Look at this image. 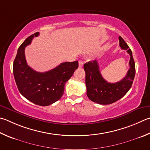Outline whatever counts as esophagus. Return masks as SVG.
I'll list each match as a JSON object with an SVG mask.
<instances>
[{"mask_svg":"<svg viewBox=\"0 0 150 150\" xmlns=\"http://www.w3.org/2000/svg\"><path fill=\"white\" fill-rule=\"evenodd\" d=\"M83 62L80 60L79 62V67H83Z\"/></svg>","mask_w":150,"mask_h":150,"instance_id":"1","label":"esophagus"}]
</instances>
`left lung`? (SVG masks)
Wrapping results in <instances>:
<instances>
[{
    "instance_id": "8db88e82",
    "label": "left lung",
    "mask_w": 150,
    "mask_h": 150,
    "mask_svg": "<svg viewBox=\"0 0 150 150\" xmlns=\"http://www.w3.org/2000/svg\"><path fill=\"white\" fill-rule=\"evenodd\" d=\"M119 40L121 49L127 50L130 57V69L122 80L114 83L107 82L100 72L96 60L88 62L84 65L87 96L91 101L99 104H111L121 99L131 88L134 81L136 70L132 51L121 36L119 37Z\"/></svg>"
}]
</instances>
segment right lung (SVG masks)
I'll list each match as a JSON object with an SVG mask.
<instances>
[{"label":"right lung","instance_id":"obj_1","mask_svg":"<svg viewBox=\"0 0 150 150\" xmlns=\"http://www.w3.org/2000/svg\"><path fill=\"white\" fill-rule=\"evenodd\" d=\"M39 32L27 38L18 50L13 64V73L19 91L35 104L47 106L58 101L64 94V86L77 69V61L64 62L45 73L37 72L26 62L25 48Z\"/></svg>","mask_w":150,"mask_h":150}]
</instances>
